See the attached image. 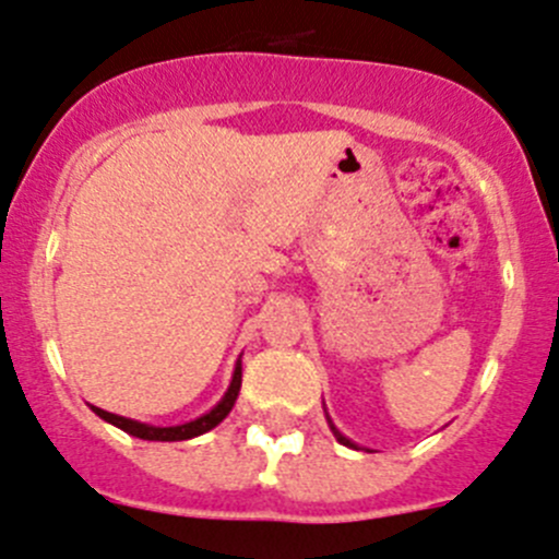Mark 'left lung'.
I'll list each match as a JSON object with an SVG mask.
<instances>
[{
    "instance_id": "left-lung-1",
    "label": "left lung",
    "mask_w": 559,
    "mask_h": 559,
    "mask_svg": "<svg viewBox=\"0 0 559 559\" xmlns=\"http://www.w3.org/2000/svg\"><path fill=\"white\" fill-rule=\"evenodd\" d=\"M326 425H330L332 436H335V438H337V443H343V447H348V449H359V447H357V443H354V441H348V438H346V436H343V432H341V430H337V427H335V421H332V419H330V414H326Z\"/></svg>"
}]
</instances>
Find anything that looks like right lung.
I'll return each instance as SVG.
<instances>
[{
  "instance_id": "obj_1",
  "label": "right lung",
  "mask_w": 559,
  "mask_h": 559,
  "mask_svg": "<svg viewBox=\"0 0 559 559\" xmlns=\"http://www.w3.org/2000/svg\"><path fill=\"white\" fill-rule=\"evenodd\" d=\"M240 381H243V365H240V359H238V362H235V370H233V381H229L224 397L218 400V403L213 405L207 414H202V416H197V419L186 421V425H175V427L145 425V421L110 414V411L97 408V405H92V411L99 416V419H105L107 425L118 427V430L129 432V436H134V438H143V441H189V438L202 436V432L213 430V427L222 425V421L227 419V414L233 411L235 400H238V394H240Z\"/></svg>"
}]
</instances>
